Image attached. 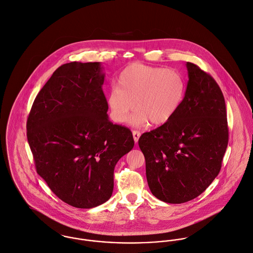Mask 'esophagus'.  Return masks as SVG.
<instances>
[{
    "mask_svg": "<svg viewBox=\"0 0 253 253\" xmlns=\"http://www.w3.org/2000/svg\"><path fill=\"white\" fill-rule=\"evenodd\" d=\"M132 133H133L134 141H135V143L137 144V143H138V141H139V139H140V137H141V133H140L139 131H137V130H134Z\"/></svg>",
    "mask_w": 253,
    "mask_h": 253,
    "instance_id": "1",
    "label": "esophagus"
}]
</instances>
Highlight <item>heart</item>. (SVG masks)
<instances>
[{"label": "heart", "mask_w": 253, "mask_h": 253, "mask_svg": "<svg viewBox=\"0 0 253 253\" xmlns=\"http://www.w3.org/2000/svg\"><path fill=\"white\" fill-rule=\"evenodd\" d=\"M119 88H112L107 102L112 118L124 123L130 113L134 126L167 123L179 110L185 98L186 83L176 69L151 66L139 62L128 65L119 75Z\"/></svg>", "instance_id": "obj_1"}]
</instances>
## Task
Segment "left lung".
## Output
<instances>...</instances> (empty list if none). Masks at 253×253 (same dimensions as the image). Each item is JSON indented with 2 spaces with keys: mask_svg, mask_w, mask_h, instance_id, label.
Returning a JSON list of instances; mask_svg holds the SVG:
<instances>
[{
  "mask_svg": "<svg viewBox=\"0 0 253 253\" xmlns=\"http://www.w3.org/2000/svg\"><path fill=\"white\" fill-rule=\"evenodd\" d=\"M186 66L189 81L179 110L139 139L150 190L167 203L192 201L208 188L220 172L229 141L220 87L198 65Z\"/></svg>",
  "mask_w": 253,
  "mask_h": 253,
  "instance_id": "left-lung-1",
  "label": "left lung"
}]
</instances>
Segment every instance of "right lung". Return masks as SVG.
<instances>
[{"label": "right lung", "mask_w": 253, "mask_h": 253, "mask_svg": "<svg viewBox=\"0 0 253 253\" xmlns=\"http://www.w3.org/2000/svg\"><path fill=\"white\" fill-rule=\"evenodd\" d=\"M103 81L100 62L62 64L27 119L37 173L59 200L77 208L110 199L114 167L134 147L132 132L108 119Z\"/></svg>", "instance_id": "right-lung-1"}]
</instances>
